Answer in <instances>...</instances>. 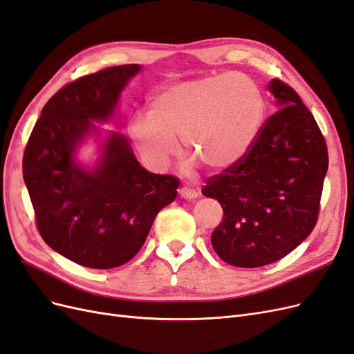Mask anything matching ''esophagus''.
<instances>
[{
    "label": "esophagus",
    "instance_id": "esophagus-1",
    "mask_svg": "<svg viewBox=\"0 0 354 354\" xmlns=\"http://www.w3.org/2000/svg\"><path fill=\"white\" fill-rule=\"evenodd\" d=\"M178 194H180V196L183 198V199H195V198L199 196V192L196 189H194V187H189V186L180 187Z\"/></svg>",
    "mask_w": 354,
    "mask_h": 354
}]
</instances>
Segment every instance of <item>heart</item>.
<instances>
[{
    "label": "heart",
    "instance_id": "1",
    "mask_svg": "<svg viewBox=\"0 0 354 354\" xmlns=\"http://www.w3.org/2000/svg\"><path fill=\"white\" fill-rule=\"evenodd\" d=\"M264 116L259 85L243 73H223L177 82L158 91L147 115L137 113L128 131L146 164L168 165L174 140L208 169L234 165L250 151Z\"/></svg>",
    "mask_w": 354,
    "mask_h": 354
}]
</instances>
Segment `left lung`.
Wrapping results in <instances>:
<instances>
[{"mask_svg":"<svg viewBox=\"0 0 354 354\" xmlns=\"http://www.w3.org/2000/svg\"><path fill=\"white\" fill-rule=\"evenodd\" d=\"M267 88L279 109L245 156L202 187L224 212L211 234L214 251L248 269L283 259L312 233L328 171L325 137L297 91L276 78Z\"/></svg>","mask_w":354,"mask_h":354,"instance_id":"1","label":"left lung"}]
</instances>
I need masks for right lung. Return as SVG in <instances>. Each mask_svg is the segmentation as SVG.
Returning <instances> with one entry per match:
<instances>
[{"label": "right lung", "instance_id": "obj_1", "mask_svg": "<svg viewBox=\"0 0 354 354\" xmlns=\"http://www.w3.org/2000/svg\"><path fill=\"white\" fill-rule=\"evenodd\" d=\"M138 65L106 68L62 87L46 103L24 153V180L41 238L68 260L113 269L140 251L180 180L140 167L128 138L112 131L88 169L75 160L93 121H108Z\"/></svg>", "mask_w": 354, "mask_h": 354}]
</instances>
